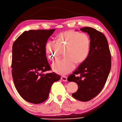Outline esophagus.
Returning a JSON list of instances; mask_svg holds the SVG:
<instances>
[{
	"mask_svg": "<svg viewBox=\"0 0 122 122\" xmlns=\"http://www.w3.org/2000/svg\"><path fill=\"white\" fill-rule=\"evenodd\" d=\"M62 81H67V77L66 76H63L61 77V78Z\"/></svg>",
	"mask_w": 122,
	"mask_h": 122,
	"instance_id": "obj_1",
	"label": "esophagus"
}]
</instances>
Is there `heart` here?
<instances>
[{"mask_svg":"<svg viewBox=\"0 0 122 122\" xmlns=\"http://www.w3.org/2000/svg\"><path fill=\"white\" fill-rule=\"evenodd\" d=\"M90 48L91 41L87 34L71 30L58 34L56 37V43L48 41L45 45L47 56L51 61L58 58L63 50L64 58L53 65V70L60 74L69 73L75 63H83L88 57Z\"/></svg>","mask_w":122,"mask_h":122,"instance_id":"b5f03b06","label":"heart"}]
</instances>
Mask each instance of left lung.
I'll use <instances>...</instances> for the list:
<instances>
[{"label":"left lung","instance_id":"1","mask_svg":"<svg viewBox=\"0 0 122 122\" xmlns=\"http://www.w3.org/2000/svg\"><path fill=\"white\" fill-rule=\"evenodd\" d=\"M80 30L89 35L90 51L67 80L78 85V90L72 94V96L87 102L97 95L105 85L111 68V55L107 41L103 33L91 27Z\"/></svg>","mask_w":122,"mask_h":122}]
</instances>
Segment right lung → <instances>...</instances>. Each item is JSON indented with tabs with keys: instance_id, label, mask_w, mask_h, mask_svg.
<instances>
[{
	"instance_id": "obj_1",
	"label": "right lung",
	"mask_w": 122,
	"mask_h": 122,
	"mask_svg": "<svg viewBox=\"0 0 122 122\" xmlns=\"http://www.w3.org/2000/svg\"><path fill=\"white\" fill-rule=\"evenodd\" d=\"M55 29L29 30L20 35L12 45V76L15 87L25 100L40 104L48 98L51 86L61 78L51 69L45 45Z\"/></svg>"
}]
</instances>
